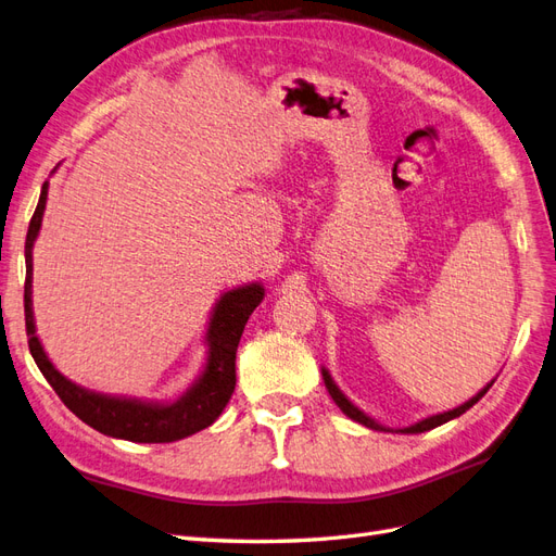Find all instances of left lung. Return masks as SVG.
<instances>
[{"label":"left lung","mask_w":556,"mask_h":556,"mask_svg":"<svg viewBox=\"0 0 556 556\" xmlns=\"http://www.w3.org/2000/svg\"><path fill=\"white\" fill-rule=\"evenodd\" d=\"M323 381H325V388H327V393L332 395V400L337 402V407L346 414L351 421H355V424H359V426H365V428H371V430H379V432H400V434H418V432H426V430H432V428H438V426H442V424H446V421H454V418H458L460 414H465L468 412L472 404H477L479 400H482L484 395H486V390L493 386V381L496 379H491L482 390H479L477 395H472L468 402H463V404H458V407H454V409H446V412H440V414H432V416H426V418H421V421H416V424H412V426H407V428H388V426H383V424H379L377 418H371L369 414H365L363 409L359 407H355V404L343 395V390L337 386V381L332 379V374L327 371V367H323Z\"/></svg>","instance_id":"8db88e82"}]
</instances>
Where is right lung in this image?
Segmentation results:
<instances>
[{
	"label": "right lung",
	"instance_id": "add662e5",
	"mask_svg": "<svg viewBox=\"0 0 556 556\" xmlns=\"http://www.w3.org/2000/svg\"><path fill=\"white\" fill-rule=\"evenodd\" d=\"M47 199L49 179L41 187L39 203L33 219H29V229L25 238V329L29 353H33L43 379L51 383L58 397L65 402V407L72 414H77L86 426H91L114 440L163 444L185 440L189 434L213 426L233 395L236 349L238 341H241L248 318L252 311L262 304V299L266 294L264 285L260 280H254L219 294L213 311H210L203 334L205 363L199 371V377L193 379V383L177 400L163 402L96 393V390L84 388L67 379L65 374L51 363V357L43 351L37 334L33 308V250L41 231Z\"/></svg>",
	"mask_w": 556,
	"mask_h": 556
}]
</instances>
